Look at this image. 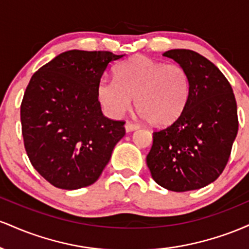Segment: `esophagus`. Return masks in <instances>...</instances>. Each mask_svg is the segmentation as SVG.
<instances>
[{
	"instance_id": "1",
	"label": "esophagus",
	"mask_w": 249,
	"mask_h": 249,
	"mask_svg": "<svg viewBox=\"0 0 249 249\" xmlns=\"http://www.w3.org/2000/svg\"><path fill=\"white\" fill-rule=\"evenodd\" d=\"M137 128H139V126L137 124H134V123L132 122L125 123V130H126V132H132V131L137 130Z\"/></svg>"
}]
</instances>
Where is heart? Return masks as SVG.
Here are the masks:
<instances>
[{"label": "heart", "instance_id": "1", "mask_svg": "<svg viewBox=\"0 0 249 249\" xmlns=\"http://www.w3.org/2000/svg\"><path fill=\"white\" fill-rule=\"evenodd\" d=\"M99 102L113 117L132 107L152 126H167L181 116L190 96V77L178 64H164L136 56L116 69V81L103 78L97 88Z\"/></svg>", "mask_w": 249, "mask_h": 249}]
</instances>
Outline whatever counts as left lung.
Wrapping results in <instances>:
<instances>
[{
    "label": "left lung",
    "mask_w": 249,
    "mask_h": 249,
    "mask_svg": "<svg viewBox=\"0 0 249 249\" xmlns=\"http://www.w3.org/2000/svg\"><path fill=\"white\" fill-rule=\"evenodd\" d=\"M186 70L190 96L172 125L153 132L146 157L154 181L173 192L199 190L218 179L238 134L232 87L212 62L192 50L164 53Z\"/></svg>",
    "instance_id": "8db88e82"
}]
</instances>
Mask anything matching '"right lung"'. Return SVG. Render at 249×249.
<instances>
[{"mask_svg": "<svg viewBox=\"0 0 249 249\" xmlns=\"http://www.w3.org/2000/svg\"><path fill=\"white\" fill-rule=\"evenodd\" d=\"M124 55L69 50L31 77L21 104L24 147L34 168L55 187L92 185L124 137L125 122L103 115L99 82Z\"/></svg>", "mask_w": 249, "mask_h": 249, "instance_id": "1", "label": "right lung"}]
</instances>
